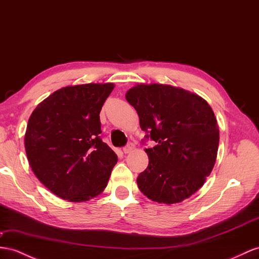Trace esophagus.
<instances>
[{
	"label": "esophagus",
	"mask_w": 259,
	"mask_h": 259,
	"mask_svg": "<svg viewBox=\"0 0 259 259\" xmlns=\"http://www.w3.org/2000/svg\"><path fill=\"white\" fill-rule=\"evenodd\" d=\"M134 149H135V144L130 142V143H128L127 145H125V147H123L122 151H123V153L128 154V153H130L131 151H134Z\"/></svg>",
	"instance_id": "1"
}]
</instances>
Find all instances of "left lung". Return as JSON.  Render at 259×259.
Instances as JSON below:
<instances>
[{"mask_svg": "<svg viewBox=\"0 0 259 259\" xmlns=\"http://www.w3.org/2000/svg\"><path fill=\"white\" fill-rule=\"evenodd\" d=\"M125 99L134 106L153 148L145 149L149 165L137 178L149 199L177 203L202 187L217 160L219 128L214 112L203 98L180 88L140 84Z\"/></svg>", "mask_w": 259, "mask_h": 259, "instance_id": "8db88e82", "label": "left lung"}]
</instances>
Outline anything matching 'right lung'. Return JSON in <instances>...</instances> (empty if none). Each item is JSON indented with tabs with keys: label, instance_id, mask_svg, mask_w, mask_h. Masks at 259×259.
<instances>
[{
	"label": "right lung",
	"instance_id": "add662e5",
	"mask_svg": "<svg viewBox=\"0 0 259 259\" xmlns=\"http://www.w3.org/2000/svg\"><path fill=\"white\" fill-rule=\"evenodd\" d=\"M114 88L112 83L66 86L29 117L25 150L30 167L64 200H90L107 186L118 158L99 137V112Z\"/></svg>",
	"mask_w": 259,
	"mask_h": 259
}]
</instances>
